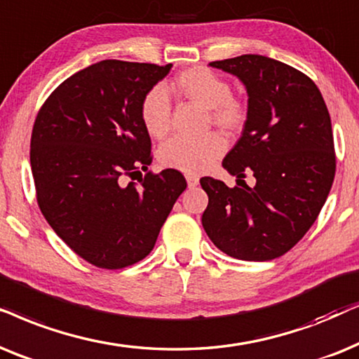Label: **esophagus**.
I'll use <instances>...</instances> for the list:
<instances>
[{"label":"esophagus","instance_id":"34e87169","mask_svg":"<svg viewBox=\"0 0 359 359\" xmlns=\"http://www.w3.org/2000/svg\"><path fill=\"white\" fill-rule=\"evenodd\" d=\"M185 179H187L189 189H194V187H197V185H198V177L197 175L187 174V175H185Z\"/></svg>","mask_w":359,"mask_h":359}]
</instances>
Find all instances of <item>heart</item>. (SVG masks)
Returning <instances> with one entry per match:
<instances>
[{
  "label": "heart",
  "instance_id": "b5f03b06",
  "mask_svg": "<svg viewBox=\"0 0 359 359\" xmlns=\"http://www.w3.org/2000/svg\"><path fill=\"white\" fill-rule=\"evenodd\" d=\"M175 87L185 98L207 108L208 121L224 131H240L248 121V107L231 95V85L207 67H190L175 76ZM141 121L152 137H164L170 130L172 103L167 90L156 85L147 90L140 107ZM226 149L218 133L200 137L174 136L159 147L162 167L187 174H200L213 165Z\"/></svg>",
  "mask_w": 359,
  "mask_h": 359
}]
</instances>
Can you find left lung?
Here are the masks:
<instances>
[{"label":"left lung","instance_id":"left-lung-1","mask_svg":"<svg viewBox=\"0 0 359 359\" xmlns=\"http://www.w3.org/2000/svg\"><path fill=\"white\" fill-rule=\"evenodd\" d=\"M236 75L248 90V121L223 159L238 182L202 177L208 195L202 224L213 245L243 261L283 256L309 231L337 170L332 121L313 80L283 62L246 54L210 62Z\"/></svg>","mask_w":359,"mask_h":359}]
</instances>
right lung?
<instances>
[{"label":"right lung","mask_w":359,"mask_h":359,"mask_svg":"<svg viewBox=\"0 0 359 359\" xmlns=\"http://www.w3.org/2000/svg\"><path fill=\"white\" fill-rule=\"evenodd\" d=\"M170 67L124 60L90 65L47 97L32 126L37 205L57 236L100 269L144 259L187 187L179 170H147L151 137L141 121V100ZM141 170L144 177L137 176Z\"/></svg>","instance_id":"1"}]
</instances>
